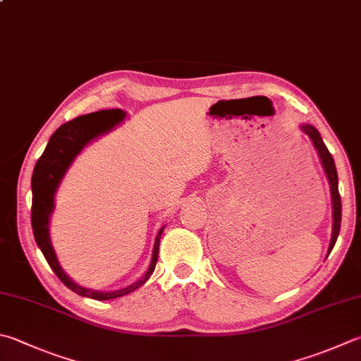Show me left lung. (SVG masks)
I'll return each instance as SVG.
<instances>
[{
    "label": "left lung",
    "mask_w": 361,
    "mask_h": 361,
    "mask_svg": "<svg viewBox=\"0 0 361 361\" xmlns=\"http://www.w3.org/2000/svg\"><path fill=\"white\" fill-rule=\"evenodd\" d=\"M302 130L308 135L310 140L312 141V145H314L330 183L331 204H333V229H331V239H330V247H329V255H330V251L333 250V247H335L336 239L339 235V228H341V196H339V192H338V173H336L335 160H333L327 146L324 145L321 133L317 132L316 127L305 124L302 126Z\"/></svg>",
    "instance_id": "left-lung-1"
}]
</instances>
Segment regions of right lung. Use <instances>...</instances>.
I'll return each mask as SVG.
<instances>
[{
    "label": "right lung",
    "instance_id": "right-lung-1",
    "mask_svg": "<svg viewBox=\"0 0 361 361\" xmlns=\"http://www.w3.org/2000/svg\"><path fill=\"white\" fill-rule=\"evenodd\" d=\"M126 113L122 110H102L97 113L85 114L78 116L66 124L61 126L56 132L51 135V138L47 145L44 154L40 155L36 166H34L31 188H32V207H31V224L32 234L36 239L37 247L42 251L47 262L56 276L63 281L67 288L73 290L75 294L94 298V300H110L126 294H130L135 289L142 286L155 269V264L159 259V245L163 233V226L157 237H155L151 265L145 275L138 281H135L130 286L119 290L100 292L80 286L72 278L67 276L66 271L58 262L56 253H54L51 239H50V216L54 209V193L63 180L64 174L75 157L83 151L86 145H90L92 140L99 138L100 135L108 133L113 127H116L119 122L124 121Z\"/></svg>",
    "mask_w": 361,
    "mask_h": 361
}]
</instances>
